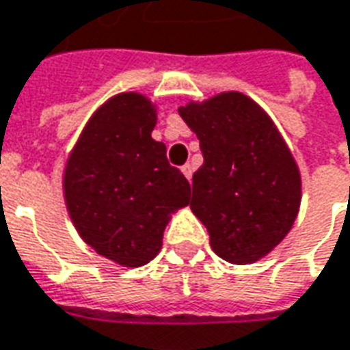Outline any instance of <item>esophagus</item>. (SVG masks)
Here are the masks:
<instances>
[{"label":"esophagus","instance_id":"1","mask_svg":"<svg viewBox=\"0 0 350 350\" xmlns=\"http://www.w3.org/2000/svg\"><path fill=\"white\" fill-rule=\"evenodd\" d=\"M182 172L183 176L187 178V180H191V176H193V165H189V163H185L182 167Z\"/></svg>","mask_w":350,"mask_h":350}]
</instances>
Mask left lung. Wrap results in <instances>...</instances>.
<instances>
[{"label": "left lung", "mask_w": 350, "mask_h": 350, "mask_svg": "<svg viewBox=\"0 0 350 350\" xmlns=\"http://www.w3.org/2000/svg\"><path fill=\"white\" fill-rule=\"evenodd\" d=\"M178 113L200 142L191 210L221 260L246 265L267 256L294 226L301 176L271 117L243 92L189 102Z\"/></svg>", "instance_id": "left-lung-1"}]
</instances>
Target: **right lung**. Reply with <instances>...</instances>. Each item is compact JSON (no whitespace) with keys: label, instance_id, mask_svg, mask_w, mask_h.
I'll return each mask as SVG.
<instances>
[{"label":"right lung","instance_id":"add662e5","mask_svg":"<svg viewBox=\"0 0 350 350\" xmlns=\"http://www.w3.org/2000/svg\"><path fill=\"white\" fill-rule=\"evenodd\" d=\"M155 123L151 100L121 92L90 117L66 163L64 199L77 233L123 267L153 260L170 214L189 204V182L151 138Z\"/></svg>","mask_w":350,"mask_h":350}]
</instances>
